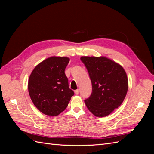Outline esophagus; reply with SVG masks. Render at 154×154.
<instances>
[{
  "label": "esophagus",
  "instance_id": "34e87169",
  "mask_svg": "<svg viewBox=\"0 0 154 154\" xmlns=\"http://www.w3.org/2000/svg\"><path fill=\"white\" fill-rule=\"evenodd\" d=\"M79 92H80V91H79V90H78V89L74 91V93H75V94H76V95L79 94Z\"/></svg>",
  "mask_w": 154,
  "mask_h": 154
}]
</instances>
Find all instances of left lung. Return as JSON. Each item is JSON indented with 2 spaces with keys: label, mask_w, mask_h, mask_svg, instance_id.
Segmentation results:
<instances>
[{
  "label": "left lung",
  "mask_w": 154,
  "mask_h": 154,
  "mask_svg": "<svg viewBox=\"0 0 154 154\" xmlns=\"http://www.w3.org/2000/svg\"><path fill=\"white\" fill-rule=\"evenodd\" d=\"M92 82L91 96L85 100L91 113L105 117L122 105L127 95V73L119 63L105 57H82Z\"/></svg>",
  "instance_id": "obj_1"
}]
</instances>
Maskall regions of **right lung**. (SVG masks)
<instances>
[{"instance_id":"right-lung-1","label":"right lung","mask_w":154,"mask_h":154,"mask_svg":"<svg viewBox=\"0 0 154 154\" xmlns=\"http://www.w3.org/2000/svg\"><path fill=\"white\" fill-rule=\"evenodd\" d=\"M69 58L51 57L38 63L28 80V91L35 106L42 113L57 116L67 108L74 95L65 74Z\"/></svg>"}]
</instances>
